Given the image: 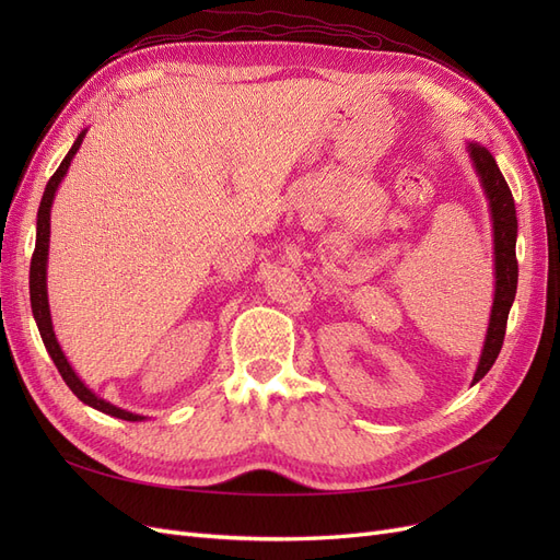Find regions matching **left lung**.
<instances>
[{"label":"left lung","mask_w":560,"mask_h":560,"mask_svg":"<svg viewBox=\"0 0 560 560\" xmlns=\"http://www.w3.org/2000/svg\"><path fill=\"white\" fill-rule=\"evenodd\" d=\"M467 154L477 173L481 189L488 200L490 222H493V261H495V292H493V308H490V319L486 329V341L481 358L474 371L471 385L479 383L490 366L495 364L506 329V317L516 296L518 282V264H516V208L510 186H506L500 167L490 151L479 142H467Z\"/></svg>","instance_id":"left-lung-1"}]
</instances>
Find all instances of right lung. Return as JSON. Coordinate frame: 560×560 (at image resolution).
<instances>
[{"label": "right lung", "mask_w": 560, "mask_h": 560, "mask_svg": "<svg viewBox=\"0 0 560 560\" xmlns=\"http://www.w3.org/2000/svg\"><path fill=\"white\" fill-rule=\"evenodd\" d=\"M83 138H86V130L79 132V138L74 140L72 149L67 151V156L62 159L60 167L54 173V177L48 179L46 189H44V196H42V202H39V212H37V245H35V254H32V264H30V303H32V315H35V319H37L42 341H44V346H46V350L50 354V360H54V364L58 366L62 381L67 383V387H70L72 393L83 404H89V406H93V409L103 411L107 416H114V418L140 422V420H144V416L130 413L126 409H118V406L109 404L107 399L97 397L93 389L77 376V371L72 369L70 362H67L65 352H62V348L58 343L56 331H54V319H50V308H48L46 266H48V241H50V206H54V198H56L58 186L65 179L67 171H70V163H72L74 154L79 151Z\"/></svg>", "instance_id": "add662e5"}]
</instances>
